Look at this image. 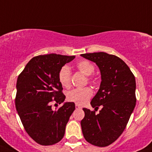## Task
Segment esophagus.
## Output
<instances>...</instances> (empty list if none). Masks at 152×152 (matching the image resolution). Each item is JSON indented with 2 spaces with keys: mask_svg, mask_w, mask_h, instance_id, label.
Here are the masks:
<instances>
[{
  "mask_svg": "<svg viewBox=\"0 0 152 152\" xmlns=\"http://www.w3.org/2000/svg\"><path fill=\"white\" fill-rule=\"evenodd\" d=\"M75 107H76V109H81V108H82V107H81L80 105L77 104H76L75 105Z\"/></svg>",
  "mask_w": 152,
  "mask_h": 152,
  "instance_id": "34e87169",
  "label": "esophagus"
}]
</instances>
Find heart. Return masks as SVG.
Here are the masks:
<instances>
[{
	"label": "heart",
	"mask_w": 152,
	"mask_h": 152,
	"mask_svg": "<svg viewBox=\"0 0 152 152\" xmlns=\"http://www.w3.org/2000/svg\"><path fill=\"white\" fill-rule=\"evenodd\" d=\"M78 70L85 76H90L93 73L95 70L94 65L87 60L79 61L76 64ZM70 78L71 71L68 66H64L61 68L59 73V81L63 87H69L70 86ZM88 80L93 84L96 82V78L90 77ZM93 96V90L90 87L77 88L71 90L67 93V99L70 102H74L77 104L83 105L88 102L89 99Z\"/></svg>",
	"instance_id": "1"
}]
</instances>
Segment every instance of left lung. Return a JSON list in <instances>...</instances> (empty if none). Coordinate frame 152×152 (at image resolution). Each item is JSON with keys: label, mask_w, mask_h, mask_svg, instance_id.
<instances>
[{"label": "left lung", "mask_w": 152, "mask_h": 152, "mask_svg": "<svg viewBox=\"0 0 152 152\" xmlns=\"http://www.w3.org/2000/svg\"><path fill=\"white\" fill-rule=\"evenodd\" d=\"M81 56L95 62L101 73L99 91L90 104L97 111L83 108L81 121L85 140L99 147L115 141L122 134L136 104V82L128 65L118 56L104 52L84 53Z\"/></svg>", "instance_id": "8db88e82"}]
</instances>
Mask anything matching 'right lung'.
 I'll use <instances>...</instances> for the list:
<instances>
[{"label":"right lung","mask_w":152,"mask_h":152,"mask_svg":"<svg viewBox=\"0 0 152 152\" xmlns=\"http://www.w3.org/2000/svg\"><path fill=\"white\" fill-rule=\"evenodd\" d=\"M75 56L50 53L33 57L17 81L15 107L28 135L37 143L50 145L60 141L75 110L73 102H65L59 73ZM64 105L53 110L50 102Z\"/></svg>","instance_id":"right-lung-1"}]
</instances>
